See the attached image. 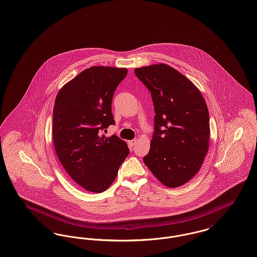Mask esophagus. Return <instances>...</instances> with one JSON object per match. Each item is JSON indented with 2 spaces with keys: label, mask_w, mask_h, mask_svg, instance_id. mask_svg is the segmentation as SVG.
Masks as SVG:
<instances>
[{
  "label": "esophagus",
  "mask_w": 257,
  "mask_h": 257,
  "mask_svg": "<svg viewBox=\"0 0 257 257\" xmlns=\"http://www.w3.org/2000/svg\"><path fill=\"white\" fill-rule=\"evenodd\" d=\"M137 142H138V140H137V139H134V140H132V141H129V142H128V145H129V147H130V148H132V149H133V148H135V147H136Z\"/></svg>",
  "instance_id": "obj_1"
}]
</instances>
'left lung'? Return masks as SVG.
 <instances>
[{
  "label": "left lung",
  "instance_id": "8db88e82",
  "mask_svg": "<svg viewBox=\"0 0 257 257\" xmlns=\"http://www.w3.org/2000/svg\"><path fill=\"white\" fill-rule=\"evenodd\" d=\"M151 91L154 131L144 162L168 187L190 181L200 170L209 149L208 106L196 86L166 64L135 69Z\"/></svg>",
  "mask_w": 257,
  "mask_h": 257
}]
</instances>
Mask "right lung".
I'll return each mask as SVG.
<instances>
[{"instance_id":"1","label":"right lung","mask_w":257,"mask_h":257,"mask_svg":"<svg viewBox=\"0 0 257 257\" xmlns=\"http://www.w3.org/2000/svg\"><path fill=\"white\" fill-rule=\"evenodd\" d=\"M127 69L91 67L62 87L53 109L52 137L62 166L84 189L101 193L113 182L129 154L116 135L104 136L114 125L111 102Z\"/></svg>"}]
</instances>
